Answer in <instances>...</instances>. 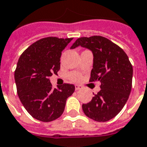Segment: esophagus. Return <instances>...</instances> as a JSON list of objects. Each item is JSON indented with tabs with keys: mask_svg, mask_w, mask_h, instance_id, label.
<instances>
[{
	"mask_svg": "<svg viewBox=\"0 0 147 147\" xmlns=\"http://www.w3.org/2000/svg\"><path fill=\"white\" fill-rule=\"evenodd\" d=\"M75 88H76V91L80 90V89H82V86L81 85H78V84H76V85L75 86Z\"/></svg>",
	"mask_w": 147,
	"mask_h": 147,
	"instance_id": "obj_1",
	"label": "esophagus"
}]
</instances>
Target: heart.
<instances>
[{
    "instance_id": "b5f03b06",
    "label": "heart",
    "mask_w": 147,
    "mask_h": 147,
    "mask_svg": "<svg viewBox=\"0 0 147 147\" xmlns=\"http://www.w3.org/2000/svg\"><path fill=\"white\" fill-rule=\"evenodd\" d=\"M68 76H69L70 80L72 81H80L82 78L81 75L76 71H72V72L69 73Z\"/></svg>"
}]
</instances>
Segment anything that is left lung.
<instances>
[{
	"label": "left lung",
	"mask_w": 147,
	"mask_h": 147,
	"mask_svg": "<svg viewBox=\"0 0 147 147\" xmlns=\"http://www.w3.org/2000/svg\"><path fill=\"white\" fill-rule=\"evenodd\" d=\"M81 46L93 53V68L89 82L100 81V91L90 102L83 104L84 114L99 122L117 115L127 101L132 88L133 67L125 52L105 37H82L71 47Z\"/></svg>",
	"instance_id": "left-lung-1"
}]
</instances>
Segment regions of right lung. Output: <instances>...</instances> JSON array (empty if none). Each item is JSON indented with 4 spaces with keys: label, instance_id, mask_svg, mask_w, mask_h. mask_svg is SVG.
Returning a JSON list of instances; mask_svg holds the SVG:
<instances>
[{
    "label": "right lung",
    "instance_id": "obj_1",
    "mask_svg": "<svg viewBox=\"0 0 147 147\" xmlns=\"http://www.w3.org/2000/svg\"><path fill=\"white\" fill-rule=\"evenodd\" d=\"M73 38L47 37L36 41L19 58L14 71L17 92L26 111L35 119L49 122L64 111L67 99L75 91L71 84L53 88L50 77L60 69L62 51Z\"/></svg>",
    "mask_w": 147,
    "mask_h": 147
}]
</instances>
